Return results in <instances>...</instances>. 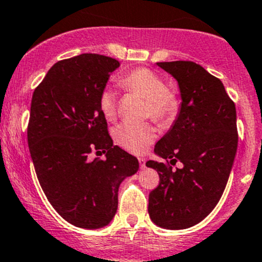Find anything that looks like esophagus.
<instances>
[{
  "label": "esophagus",
  "mask_w": 262,
  "mask_h": 262,
  "mask_svg": "<svg viewBox=\"0 0 262 262\" xmlns=\"http://www.w3.org/2000/svg\"><path fill=\"white\" fill-rule=\"evenodd\" d=\"M139 163H140V168L144 169L145 166H146V165H145V164H146V159H145V158H139Z\"/></svg>",
  "instance_id": "esophagus-1"
}]
</instances>
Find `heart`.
<instances>
[{
  "label": "heart",
  "mask_w": 262,
  "mask_h": 262,
  "mask_svg": "<svg viewBox=\"0 0 262 262\" xmlns=\"http://www.w3.org/2000/svg\"><path fill=\"white\" fill-rule=\"evenodd\" d=\"M121 87L128 92H136L147 99V115L158 122L165 123L172 120L179 110V101L168 91L165 80L150 69L141 68L131 72L118 80ZM99 108L107 120H113L117 113V94L111 88H104L99 96ZM155 126L151 123H135L123 121L113 130L116 144L134 154L146 150L156 139Z\"/></svg>",
  "instance_id": "b5f03b06"
}]
</instances>
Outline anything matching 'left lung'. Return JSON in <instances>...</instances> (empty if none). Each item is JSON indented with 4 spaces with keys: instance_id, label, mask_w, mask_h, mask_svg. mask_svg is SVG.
<instances>
[{
    "instance_id": "8db88e82",
    "label": "left lung",
    "mask_w": 262,
    "mask_h": 262,
    "mask_svg": "<svg viewBox=\"0 0 262 262\" xmlns=\"http://www.w3.org/2000/svg\"><path fill=\"white\" fill-rule=\"evenodd\" d=\"M177 79L182 104L177 120L155 145V154L182 169L149 160L160 182L149 194V215L166 230L203 221L220 202L237 151L236 107L222 82L193 61L156 63Z\"/></svg>"
}]
</instances>
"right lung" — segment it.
Masks as SVG:
<instances>
[{"mask_svg":"<svg viewBox=\"0 0 262 262\" xmlns=\"http://www.w3.org/2000/svg\"><path fill=\"white\" fill-rule=\"evenodd\" d=\"M120 61L80 54L58 61L34 91L28 142L48 201L67 222L87 230L108 225L118 188L139 170V160L108 135L99 96ZM92 150L104 161L88 159Z\"/></svg>","mask_w":262,"mask_h":262,"instance_id":"obj_1","label":"right lung"}]
</instances>
